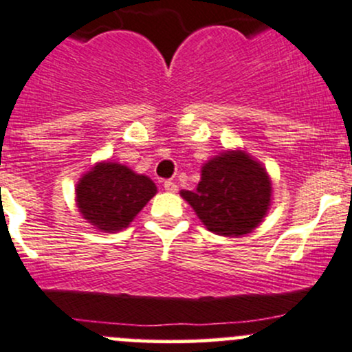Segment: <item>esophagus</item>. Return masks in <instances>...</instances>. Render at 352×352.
I'll return each instance as SVG.
<instances>
[{
    "label": "esophagus",
    "instance_id": "esophagus-1",
    "mask_svg": "<svg viewBox=\"0 0 352 352\" xmlns=\"http://www.w3.org/2000/svg\"><path fill=\"white\" fill-rule=\"evenodd\" d=\"M164 187H165L166 192H177V190H179V186H177L175 182H172V180H166V182L164 184Z\"/></svg>",
    "mask_w": 352,
    "mask_h": 352
}]
</instances>
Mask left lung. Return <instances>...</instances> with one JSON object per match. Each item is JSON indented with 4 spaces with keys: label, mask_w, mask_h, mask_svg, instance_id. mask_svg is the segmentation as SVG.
Instances as JSON below:
<instances>
[{
    "label": "left lung",
    "mask_w": 352,
    "mask_h": 352,
    "mask_svg": "<svg viewBox=\"0 0 352 352\" xmlns=\"http://www.w3.org/2000/svg\"><path fill=\"white\" fill-rule=\"evenodd\" d=\"M180 195L209 231L234 238L263 221L272 202V180L246 151L231 150L204 164L197 187Z\"/></svg>",
    "instance_id": "8db88e82"
}]
</instances>
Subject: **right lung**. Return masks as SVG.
Wrapping results in <instances>:
<instances>
[{
  "instance_id": "obj_1",
  "label": "right lung",
  "mask_w": 352,
  "mask_h": 352,
  "mask_svg": "<svg viewBox=\"0 0 352 352\" xmlns=\"http://www.w3.org/2000/svg\"><path fill=\"white\" fill-rule=\"evenodd\" d=\"M157 194L146 175L116 162H101L84 173L76 187V202L84 219L104 232L128 228L136 214Z\"/></svg>"
}]
</instances>
